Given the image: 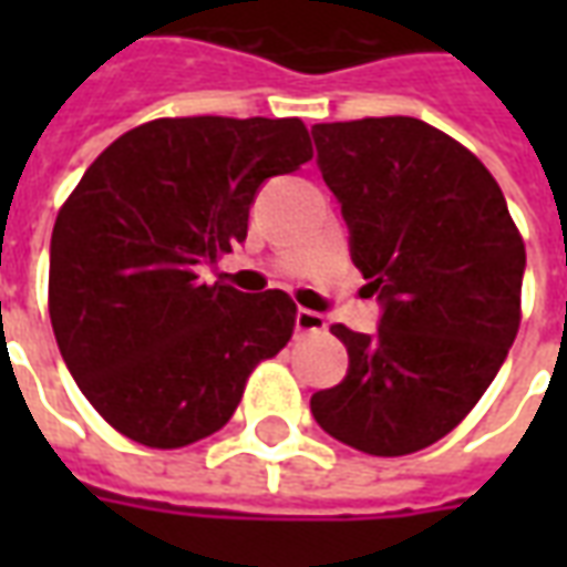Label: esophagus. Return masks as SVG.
<instances>
[{
	"mask_svg": "<svg viewBox=\"0 0 567 567\" xmlns=\"http://www.w3.org/2000/svg\"><path fill=\"white\" fill-rule=\"evenodd\" d=\"M297 333H324L328 331V321L321 312H312V309H297L295 316Z\"/></svg>",
	"mask_w": 567,
	"mask_h": 567,
	"instance_id": "esophagus-1",
	"label": "esophagus"
}]
</instances>
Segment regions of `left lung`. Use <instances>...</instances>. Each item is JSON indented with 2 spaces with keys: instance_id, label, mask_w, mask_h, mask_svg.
Masks as SVG:
<instances>
[{
  "instance_id": "left-lung-1",
  "label": "left lung",
  "mask_w": 567,
  "mask_h": 567,
  "mask_svg": "<svg viewBox=\"0 0 567 567\" xmlns=\"http://www.w3.org/2000/svg\"><path fill=\"white\" fill-rule=\"evenodd\" d=\"M312 140L382 316L377 333L333 324L349 370L309 410L346 446L410 455L446 437L504 364L523 236L486 166L419 117L316 124Z\"/></svg>"
}]
</instances>
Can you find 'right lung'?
Segmentation results:
<instances>
[{"mask_svg":"<svg viewBox=\"0 0 567 567\" xmlns=\"http://www.w3.org/2000/svg\"><path fill=\"white\" fill-rule=\"evenodd\" d=\"M312 157L297 117H161L91 163L51 234L60 355L124 437L178 450L234 416L248 373L291 340L285 291L206 282L272 175Z\"/></svg>","mask_w":567,"mask_h":567,"instance_id":"1","label":"right lung"}]
</instances>
